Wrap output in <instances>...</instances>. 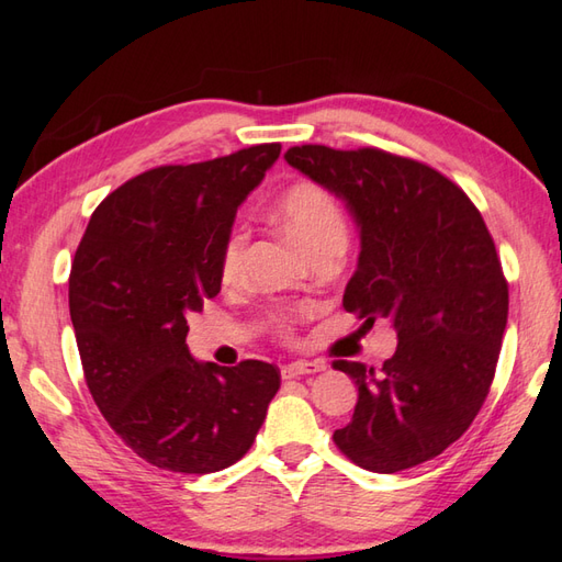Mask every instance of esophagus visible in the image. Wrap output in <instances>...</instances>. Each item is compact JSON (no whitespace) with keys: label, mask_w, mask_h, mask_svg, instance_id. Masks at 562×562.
Listing matches in <instances>:
<instances>
[{"label":"esophagus","mask_w":562,"mask_h":562,"mask_svg":"<svg viewBox=\"0 0 562 562\" xmlns=\"http://www.w3.org/2000/svg\"><path fill=\"white\" fill-rule=\"evenodd\" d=\"M326 364L324 362H292V364H284L282 367V376L284 379H294V376H304V374H316V372H324Z\"/></svg>","instance_id":"34e87169"}]
</instances>
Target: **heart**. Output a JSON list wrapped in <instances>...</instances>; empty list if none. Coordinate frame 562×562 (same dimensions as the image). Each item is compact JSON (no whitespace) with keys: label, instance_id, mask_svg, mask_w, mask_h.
Instances as JSON below:
<instances>
[{"label":"heart","instance_id":"1","mask_svg":"<svg viewBox=\"0 0 562 562\" xmlns=\"http://www.w3.org/2000/svg\"><path fill=\"white\" fill-rule=\"evenodd\" d=\"M272 212L278 222L290 232V236L300 244L306 254L330 241H345L348 238V222L336 195L316 181H294L274 198ZM246 234L241 229H232L226 234L220 250V280L224 284H234L241 274L244 266ZM296 316L284 312L274 316V328L282 336H290Z\"/></svg>","mask_w":562,"mask_h":562}]
</instances>
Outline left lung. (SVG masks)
Masks as SVG:
<instances>
[{
    "instance_id": "8db88e82",
    "label": "left lung",
    "mask_w": 562,
    "mask_h": 562,
    "mask_svg": "<svg viewBox=\"0 0 562 562\" xmlns=\"http://www.w3.org/2000/svg\"><path fill=\"white\" fill-rule=\"evenodd\" d=\"M288 164L348 202L362 250L345 312L391 318L384 367L336 360L357 384L336 447L367 471L396 473L453 445L491 391L509 292L479 207L432 166L376 147H290Z\"/></svg>"
}]
</instances>
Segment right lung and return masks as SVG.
I'll list each match as a JSON object with an SVG mask.
<instances>
[{
    "label": "right lung",
    "mask_w": 562,
    "mask_h": 562,
    "mask_svg": "<svg viewBox=\"0 0 562 562\" xmlns=\"http://www.w3.org/2000/svg\"><path fill=\"white\" fill-rule=\"evenodd\" d=\"M280 145L157 166L93 210L71 260L69 316L99 411L139 459L214 473L254 445L280 369L190 357L188 316L220 294V250Z\"/></svg>",
    "instance_id": "obj_1"
}]
</instances>
